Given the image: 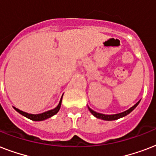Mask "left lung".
Masks as SVG:
<instances>
[{"label": "left lung", "instance_id": "1", "mask_svg": "<svg viewBox=\"0 0 156 156\" xmlns=\"http://www.w3.org/2000/svg\"><path fill=\"white\" fill-rule=\"evenodd\" d=\"M140 103V100L138 102L136 103L133 106H132L130 108H129L128 110H126L125 112H120V113H116V114H112V115H108V114H103L100 113V112H97L94 111L92 109L90 108V107H88V109L89 111L90 112V113L92 114L93 116H95L96 118L101 119V120H104V121H114V120H117L119 118H121V117H124V116H127L128 114H129L131 112L133 111V109L135 108L136 107L138 106V104Z\"/></svg>", "mask_w": 156, "mask_h": 156}]
</instances>
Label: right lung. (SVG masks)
<instances>
[{
  "mask_svg": "<svg viewBox=\"0 0 156 156\" xmlns=\"http://www.w3.org/2000/svg\"><path fill=\"white\" fill-rule=\"evenodd\" d=\"M62 97H63V95L61 96V100H60V102H59L58 105H57V106H56L55 108L51 109V110H48V111L44 112H42V113H40V114L27 113V112H23V111H22V110H19V109L17 108H15V107H13V108L15 109L16 111L18 112H19L21 115H23V116H26L27 118L30 119V120H32V121H44V120H46V119L52 117V116L56 115V114L58 112L59 110H60V108H61Z\"/></svg>",
  "mask_w": 156,
  "mask_h": 156,
  "instance_id": "right-lung-1",
  "label": "right lung"
}]
</instances>
